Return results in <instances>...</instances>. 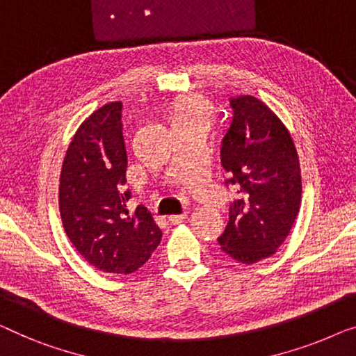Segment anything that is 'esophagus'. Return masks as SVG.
<instances>
[{
  "mask_svg": "<svg viewBox=\"0 0 356 356\" xmlns=\"http://www.w3.org/2000/svg\"><path fill=\"white\" fill-rule=\"evenodd\" d=\"M186 213H183V215H170L168 216V223L170 225H179V223H183L184 220H186Z\"/></svg>",
  "mask_w": 356,
  "mask_h": 356,
  "instance_id": "1",
  "label": "esophagus"
}]
</instances>
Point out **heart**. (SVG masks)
<instances>
[{
    "label": "heart",
    "instance_id": "heart-1",
    "mask_svg": "<svg viewBox=\"0 0 356 356\" xmlns=\"http://www.w3.org/2000/svg\"><path fill=\"white\" fill-rule=\"evenodd\" d=\"M213 102L202 95H189L175 101L167 111V118L172 131L200 128L209 131L215 122Z\"/></svg>",
    "mask_w": 356,
    "mask_h": 356
}]
</instances>
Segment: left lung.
Listing matches in <instances>:
<instances>
[{
    "mask_svg": "<svg viewBox=\"0 0 356 356\" xmlns=\"http://www.w3.org/2000/svg\"><path fill=\"white\" fill-rule=\"evenodd\" d=\"M233 122L221 141V165L238 197L218 242L239 264L268 259L289 236L300 210L302 177L291 133L265 102L231 97Z\"/></svg>",
    "mask_w": 356,
    "mask_h": 356,
    "instance_id": "obj_1",
    "label": "left lung"
}]
</instances>
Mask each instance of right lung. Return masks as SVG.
Masks as SVG:
<instances>
[{
    "mask_svg": "<svg viewBox=\"0 0 356 356\" xmlns=\"http://www.w3.org/2000/svg\"><path fill=\"white\" fill-rule=\"evenodd\" d=\"M122 102L99 107L81 123L64 157L59 210L67 236L97 270L130 275L162 239L146 207L128 212Z\"/></svg>",
    "mask_w": 356,
    "mask_h": 356,
    "instance_id": "add662e5",
    "label": "right lung"
}]
</instances>
